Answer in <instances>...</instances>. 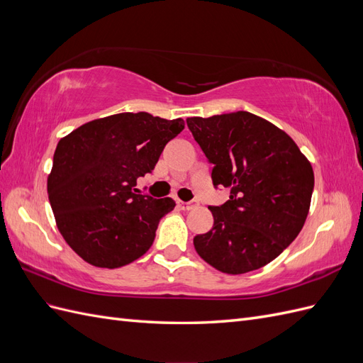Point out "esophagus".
<instances>
[{
  "label": "esophagus",
  "mask_w": 363,
  "mask_h": 363,
  "mask_svg": "<svg viewBox=\"0 0 363 363\" xmlns=\"http://www.w3.org/2000/svg\"><path fill=\"white\" fill-rule=\"evenodd\" d=\"M177 204H179L180 208H183V211H192V208H195L196 206H199V201L192 200V201H189V203H184V201H182V200H177Z\"/></svg>",
  "instance_id": "1"
}]
</instances>
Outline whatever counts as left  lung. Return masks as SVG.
Instances as JSON below:
<instances>
[{
	"label": "left lung",
	"mask_w": 363,
	"mask_h": 363,
	"mask_svg": "<svg viewBox=\"0 0 363 363\" xmlns=\"http://www.w3.org/2000/svg\"><path fill=\"white\" fill-rule=\"evenodd\" d=\"M213 163V186L230 200L211 206L213 227L194 238L200 257L225 274L268 265L298 236L313 192L311 162L291 136L250 112L186 119Z\"/></svg>",
	"instance_id": "left-lung-1"
}]
</instances>
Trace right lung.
Returning <instances> with one entry per match:
<instances>
[{
	"label": "right lung",
	"instance_id": "add662e5",
	"mask_svg": "<svg viewBox=\"0 0 363 363\" xmlns=\"http://www.w3.org/2000/svg\"><path fill=\"white\" fill-rule=\"evenodd\" d=\"M184 121L147 112L94 119L59 140L48 199L59 232L84 262L119 268L144 256L175 203L136 194Z\"/></svg>",
	"mask_w": 363,
	"mask_h": 363
}]
</instances>
